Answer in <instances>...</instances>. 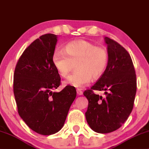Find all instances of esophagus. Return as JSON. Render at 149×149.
Here are the masks:
<instances>
[{"mask_svg":"<svg viewBox=\"0 0 149 149\" xmlns=\"http://www.w3.org/2000/svg\"><path fill=\"white\" fill-rule=\"evenodd\" d=\"M76 91H77V94H78V95H82V94H83V92L81 91L80 88H78V89L76 90Z\"/></svg>","mask_w":149,"mask_h":149,"instance_id":"1","label":"esophagus"}]
</instances>
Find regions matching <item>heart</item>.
Wrapping results in <instances>:
<instances>
[{
	"label": "heart",
	"instance_id": "b5f03b06",
	"mask_svg": "<svg viewBox=\"0 0 149 149\" xmlns=\"http://www.w3.org/2000/svg\"><path fill=\"white\" fill-rule=\"evenodd\" d=\"M65 52L56 51L53 54L54 66L59 74L66 77L76 63V71L68 77L65 84L77 88L83 87L91 80L105 72L109 55L106 48L98 47L83 39L73 40L65 46Z\"/></svg>",
	"mask_w": 149,
	"mask_h": 149
}]
</instances>
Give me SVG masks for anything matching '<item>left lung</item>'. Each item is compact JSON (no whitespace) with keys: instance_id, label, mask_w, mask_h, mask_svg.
Listing matches in <instances>:
<instances>
[{"instance_id":"left-lung-1","label":"left lung","mask_w":149,"mask_h":149,"mask_svg":"<svg viewBox=\"0 0 149 149\" xmlns=\"http://www.w3.org/2000/svg\"><path fill=\"white\" fill-rule=\"evenodd\" d=\"M109 52L105 72L84 95L88 101L85 116L95 132L108 133L118 129L129 118L133 108L137 90L136 75L131 56L119 43L104 38ZM93 90L105 91L104 97Z\"/></svg>"}]
</instances>
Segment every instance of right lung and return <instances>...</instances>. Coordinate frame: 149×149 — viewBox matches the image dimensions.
Listing matches in <instances>:
<instances>
[{"label":"right lung","instance_id":"1","mask_svg":"<svg viewBox=\"0 0 149 149\" xmlns=\"http://www.w3.org/2000/svg\"><path fill=\"white\" fill-rule=\"evenodd\" d=\"M57 36H40L24 51L16 64L14 93L20 118L33 131L49 135L63 128L69 108L76 97L74 86L61 84V77L52 61Z\"/></svg>","mask_w":149,"mask_h":149}]
</instances>
